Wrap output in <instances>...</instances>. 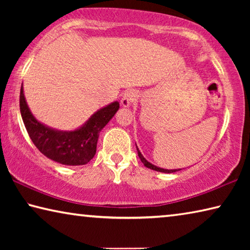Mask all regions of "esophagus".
<instances>
[{"instance_id": "obj_1", "label": "esophagus", "mask_w": 250, "mask_h": 250, "mask_svg": "<svg viewBox=\"0 0 250 250\" xmlns=\"http://www.w3.org/2000/svg\"><path fill=\"white\" fill-rule=\"evenodd\" d=\"M137 98H138V94L135 92V90H132V89L128 90L124 95V97H122L121 104L124 105V107H129L131 104H133L134 101L137 100Z\"/></svg>"}]
</instances>
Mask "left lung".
<instances>
[{
	"instance_id": "obj_1",
	"label": "left lung",
	"mask_w": 250,
	"mask_h": 250,
	"mask_svg": "<svg viewBox=\"0 0 250 250\" xmlns=\"http://www.w3.org/2000/svg\"><path fill=\"white\" fill-rule=\"evenodd\" d=\"M137 150H138V155H139V158H140V160H141V162L145 164V167H149V168H151V170H154V171H159V172H164V173H173V172H176V171H179V170H164V168H161V167H155V166H153V164H151L150 162H147V161L143 158V155L141 154V152L139 151V149L137 147Z\"/></svg>"
}]
</instances>
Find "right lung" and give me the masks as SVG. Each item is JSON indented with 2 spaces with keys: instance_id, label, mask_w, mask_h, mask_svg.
<instances>
[{
  "instance_id": "add662e5",
  "label": "right lung",
  "mask_w": 250,
  "mask_h": 250,
  "mask_svg": "<svg viewBox=\"0 0 250 250\" xmlns=\"http://www.w3.org/2000/svg\"><path fill=\"white\" fill-rule=\"evenodd\" d=\"M20 109L29 138L42 153L65 166H83L95 156L100 131L115 116L119 103L115 101L100 109L82 128L70 132L47 128L33 117L25 101L23 84L20 94Z\"/></svg>"
}]
</instances>
